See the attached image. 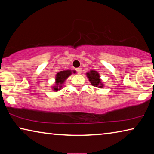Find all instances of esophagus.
<instances>
[{
  "label": "esophagus",
  "mask_w": 154,
  "mask_h": 154,
  "mask_svg": "<svg viewBox=\"0 0 154 154\" xmlns=\"http://www.w3.org/2000/svg\"><path fill=\"white\" fill-rule=\"evenodd\" d=\"M76 71H77V72L79 74H82V69H81V68H78V69H76Z\"/></svg>",
  "instance_id": "esophagus-1"
}]
</instances>
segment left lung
I'll return each mask as SVG.
<instances>
[{
  "label": "left lung",
  "instance_id": "left-lung-1",
  "mask_svg": "<svg viewBox=\"0 0 154 154\" xmlns=\"http://www.w3.org/2000/svg\"><path fill=\"white\" fill-rule=\"evenodd\" d=\"M86 76L93 86L102 88L104 87V83L102 82V79H100V76L97 71L94 70L87 72Z\"/></svg>",
  "mask_w": 154,
  "mask_h": 154
}]
</instances>
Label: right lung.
<instances>
[{"instance_id": "add662e5", "label": "right lung", "mask_w": 154, "mask_h": 154, "mask_svg": "<svg viewBox=\"0 0 154 154\" xmlns=\"http://www.w3.org/2000/svg\"><path fill=\"white\" fill-rule=\"evenodd\" d=\"M72 72L75 73L76 71L75 70L72 71L71 70H65V71L58 72L56 75L55 84L52 86V90L54 91V92H58V90H60L63 87L65 81L67 79V78L69 76H71Z\"/></svg>"}]
</instances>
